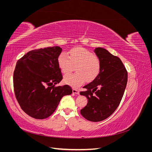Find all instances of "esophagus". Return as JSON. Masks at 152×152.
Listing matches in <instances>:
<instances>
[{
    "mask_svg": "<svg viewBox=\"0 0 152 152\" xmlns=\"http://www.w3.org/2000/svg\"><path fill=\"white\" fill-rule=\"evenodd\" d=\"M72 91H73V93L77 94H79V93H80L79 90H78V89H73Z\"/></svg>",
    "mask_w": 152,
    "mask_h": 152,
    "instance_id": "34e87169",
    "label": "esophagus"
}]
</instances>
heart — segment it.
<instances>
[{
	"instance_id": "b5f03b06",
	"label": "heart",
	"mask_w": 152,
	"mask_h": 152,
	"mask_svg": "<svg viewBox=\"0 0 152 152\" xmlns=\"http://www.w3.org/2000/svg\"><path fill=\"white\" fill-rule=\"evenodd\" d=\"M68 55L62 53L58 59L59 69L63 74L71 72L74 66L77 73L69 74L64 77L65 84L73 87L83 84L86 79L92 81L99 74L101 61L99 58L88 49L77 48L70 50Z\"/></svg>"
}]
</instances>
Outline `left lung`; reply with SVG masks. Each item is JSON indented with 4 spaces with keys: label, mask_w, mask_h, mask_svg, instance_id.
<instances>
[{
    "label": "left lung",
    "mask_w": 152,
    "mask_h": 152,
    "mask_svg": "<svg viewBox=\"0 0 152 152\" xmlns=\"http://www.w3.org/2000/svg\"><path fill=\"white\" fill-rule=\"evenodd\" d=\"M94 53L101 61V71L94 80L83 87L86 91L80 93L87 98L80 113L89 121L99 122L118 107L126 87L127 72L121 59L107 49L96 48Z\"/></svg>",
    "instance_id": "1"
}]
</instances>
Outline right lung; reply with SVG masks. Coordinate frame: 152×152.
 Wrapping results in <instances>:
<instances>
[{"label": "right lung", "instance_id": "add662e5", "mask_svg": "<svg viewBox=\"0 0 152 152\" xmlns=\"http://www.w3.org/2000/svg\"><path fill=\"white\" fill-rule=\"evenodd\" d=\"M59 46L34 49L18 61L13 74L14 90L21 109L29 116L44 119L54 112L71 87L57 86L63 79L58 59Z\"/></svg>", "mask_w": 152, "mask_h": 152}]
</instances>
